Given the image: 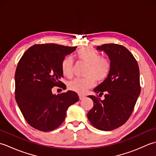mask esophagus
Masks as SVG:
<instances>
[{
	"label": "esophagus",
	"instance_id": "34e87169",
	"mask_svg": "<svg viewBox=\"0 0 156 156\" xmlns=\"http://www.w3.org/2000/svg\"><path fill=\"white\" fill-rule=\"evenodd\" d=\"M78 96H79V98H80V100H82V99H84L86 97L84 95L82 94H79Z\"/></svg>",
	"mask_w": 156,
	"mask_h": 156
}]
</instances>
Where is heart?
Instances as JSON below:
<instances>
[{"label":"heart","mask_w":156,"mask_h":156,"mask_svg":"<svg viewBox=\"0 0 156 156\" xmlns=\"http://www.w3.org/2000/svg\"><path fill=\"white\" fill-rule=\"evenodd\" d=\"M79 60L88 64L85 78H75L69 81L68 87L69 90L84 93L95 84V80L101 82L108 78L111 70V63L108 58L102 57L100 53L89 48H82L76 53ZM62 72L65 76L70 78L73 74V60L70 57L65 58L61 63Z\"/></svg>","instance_id":"1"}]
</instances>
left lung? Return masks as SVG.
I'll use <instances>...</instances> for the list:
<instances>
[{
	"mask_svg": "<svg viewBox=\"0 0 156 156\" xmlns=\"http://www.w3.org/2000/svg\"><path fill=\"white\" fill-rule=\"evenodd\" d=\"M105 51L111 63L108 78L94 90L98 95H89L94 102L88 112L90 123L101 131H111L125 123L133 112L141 92L140 69L133 54L124 46L115 44L97 46Z\"/></svg>",
	"mask_w": 156,
	"mask_h": 156,
	"instance_id": "1",
	"label": "left lung"
}]
</instances>
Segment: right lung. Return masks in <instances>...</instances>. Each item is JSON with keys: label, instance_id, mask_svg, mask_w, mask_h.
I'll return each instance as SVG.
<instances>
[{"label": "right lung", "instance_id": "1", "mask_svg": "<svg viewBox=\"0 0 156 156\" xmlns=\"http://www.w3.org/2000/svg\"><path fill=\"white\" fill-rule=\"evenodd\" d=\"M76 47L55 44H35L23 55L15 71V100L27 123L39 131L54 130L64 121L68 107L78 101L76 92L55 95L51 89L66 85L62 61Z\"/></svg>", "mask_w": 156, "mask_h": 156}]
</instances>
